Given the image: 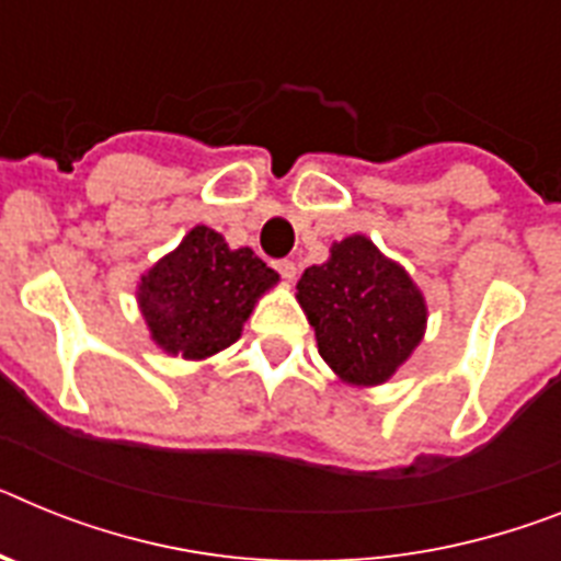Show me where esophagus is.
<instances>
[{
  "mask_svg": "<svg viewBox=\"0 0 561 561\" xmlns=\"http://www.w3.org/2000/svg\"><path fill=\"white\" fill-rule=\"evenodd\" d=\"M276 271H279L282 279H288V282L296 279V262H294V259H279V262H276Z\"/></svg>",
  "mask_w": 561,
  "mask_h": 561,
  "instance_id": "esophagus-1",
  "label": "esophagus"
}]
</instances>
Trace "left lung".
I'll return each mask as SVG.
<instances>
[{"instance_id": "obj_1", "label": "left lung", "mask_w": 561, "mask_h": 561, "mask_svg": "<svg viewBox=\"0 0 561 561\" xmlns=\"http://www.w3.org/2000/svg\"><path fill=\"white\" fill-rule=\"evenodd\" d=\"M322 356L345 382L382 385L425 333L427 308L411 276L365 237L331 248L296 285Z\"/></svg>"}]
</instances>
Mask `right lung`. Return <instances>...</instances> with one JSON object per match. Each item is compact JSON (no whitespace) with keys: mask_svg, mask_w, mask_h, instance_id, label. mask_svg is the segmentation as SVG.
Returning <instances> with one entry per match:
<instances>
[{"mask_svg":"<svg viewBox=\"0 0 561 561\" xmlns=\"http://www.w3.org/2000/svg\"><path fill=\"white\" fill-rule=\"evenodd\" d=\"M276 282L279 273L251 248L230 251L216 230L199 225L145 273L139 308L162 351L205 359L237 342L253 302Z\"/></svg>","mask_w":561,"mask_h":561,"instance_id":"obj_1","label":"right lung"}]
</instances>
